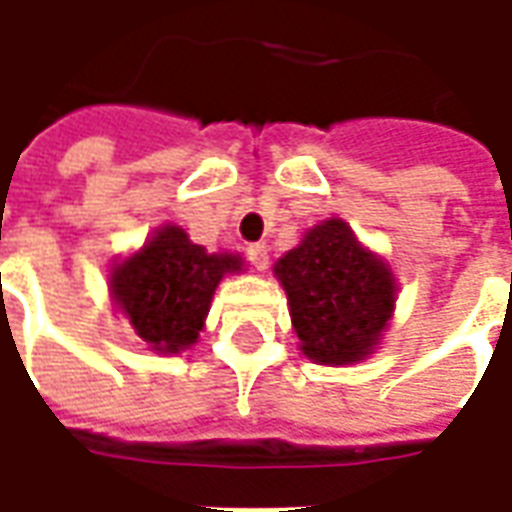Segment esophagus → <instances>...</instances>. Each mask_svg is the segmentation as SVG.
I'll list each match as a JSON object with an SVG mask.
<instances>
[{
	"label": "esophagus",
	"instance_id": "esophagus-1",
	"mask_svg": "<svg viewBox=\"0 0 512 512\" xmlns=\"http://www.w3.org/2000/svg\"><path fill=\"white\" fill-rule=\"evenodd\" d=\"M246 260H249V266L257 268V271H266V268H268L266 244H249V246H246Z\"/></svg>",
	"mask_w": 512,
	"mask_h": 512
}]
</instances>
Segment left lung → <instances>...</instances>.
Returning <instances> with one entry per match:
<instances>
[{"label": "left lung", "mask_w": 512, "mask_h": 512, "mask_svg": "<svg viewBox=\"0 0 512 512\" xmlns=\"http://www.w3.org/2000/svg\"><path fill=\"white\" fill-rule=\"evenodd\" d=\"M301 351L318 365L365 359L395 310L392 271L359 244L343 219L312 227L277 263Z\"/></svg>", "instance_id": "8db88e82"}]
</instances>
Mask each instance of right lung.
Wrapping results in <instances>:
<instances>
[{
  "instance_id": "1",
  "label": "right lung",
  "mask_w": 512,
  "mask_h": 512,
  "mask_svg": "<svg viewBox=\"0 0 512 512\" xmlns=\"http://www.w3.org/2000/svg\"><path fill=\"white\" fill-rule=\"evenodd\" d=\"M241 271L235 255H208L180 227H161L136 255L112 271V296L136 337L161 354H180L205 326L213 290Z\"/></svg>"
}]
</instances>
